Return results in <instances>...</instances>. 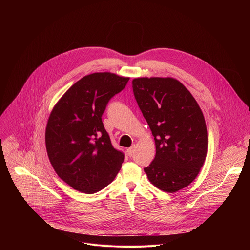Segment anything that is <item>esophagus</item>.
I'll list each match as a JSON object with an SVG mask.
<instances>
[{"label":"esophagus","instance_id":"34e87169","mask_svg":"<svg viewBox=\"0 0 250 250\" xmlns=\"http://www.w3.org/2000/svg\"><path fill=\"white\" fill-rule=\"evenodd\" d=\"M134 148H135V146H132L131 147H129V148L126 150V153H127V155H128L129 157L133 155V153H134Z\"/></svg>","mask_w":250,"mask_h":250}]
</instances>
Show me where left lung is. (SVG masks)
<instances>
[{"label":"left lung","mask_w":250,"mask_h":250,"mask_svg":"<svg viewBox=\"0 0 250 250\" xmlns=\"http://www.w3.org/2000/svg\"><path fill=\"white\" fill-rule=\"evenodd\" d=\"M132 90L155 140L156 154L145 168L158 189L174 193L190 185L208 150L204 115L192 94L173 78H135Z\"/></svg>","instance_id":"obj_1"}]
</instances>
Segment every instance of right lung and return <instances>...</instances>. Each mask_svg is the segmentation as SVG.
Masks as SVG:
<instances>
[{
  "label": "right lung",
  "instance_id": "add662e5",
  "mask_svg": "<svg viewBox=\"0 0 250 250\" xmlns=\"http://www.w3.org/2000/svg\"><path fill=\"white\" fill-rule=\"evenodd\" d=\"M128 80L109 72L87 75L68 89L49 116L45 145L50 163L79 192H99L122 167L125 155L114 148L102 116Z\"/></svg>",
  "mask_w": 250,
  "mask_h": 250
}]
</instances>
